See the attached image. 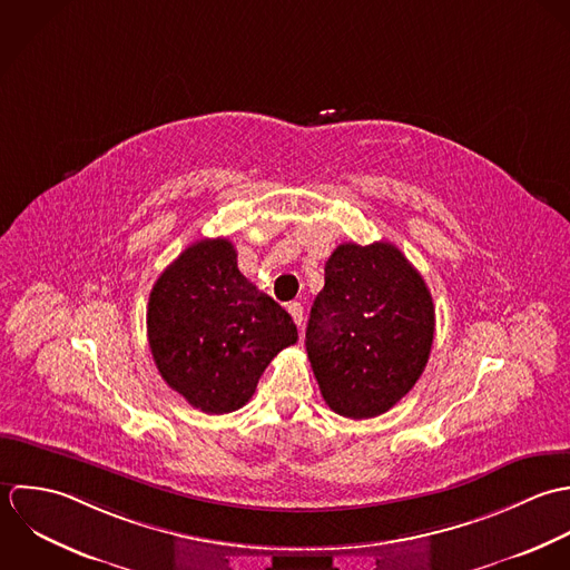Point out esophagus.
Returning <instances> with one entry per match:
<instances>
[{"label":"esophagus","mask_w":570,"mask_h":570,"mask_svg":"<svg viewBox=\"0 0 570 570\" xmlns=\"http://www.w3.org/2000/svg\"><path fill=\"white\" fill-rule=\"evenodd\" d=\"M288 313H291L293 322L302 328L304 326V306L299 302H293V304H288Z\"/></svg>","instance_id":"obj_1"}]
</instances>
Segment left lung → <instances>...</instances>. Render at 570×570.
I'll return each mask as SVG.
<instances>
[{
	"label": "left lung",
	"instance_id": "left-lung-1",
	"mask_svg": "<svg viewBox=\"0 0 570 570\" xmlns=\"http://www.w3.org/2000/svg\"><path fill=\"white\" fill-rule=\"evenodd\" d=\"M434 326L425 279L394 244H340L306 328L328 407L347 419H374L394 407L428 365Z\"/></svg>",
	"mask_w": 570,
	"mask_h": 570
}]
</instances>
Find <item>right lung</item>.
<instances>
[{"label": "right lung", "mask_w": 570, "mask_h": 570, "mask_svg": "<svg viewBox=\"0 0 570 570\" xmlns=\"http://www.w3.org/2000/svg\"><path fill=\"white\" fill-rule=\"evenodd\" d=\"M147 340L171 390L207 414H227L248 403L273 356L297 342V326L239 273L228 239L205 237L156 279Z\"/></svg>", "instance_id": "1"}]
</instances>
